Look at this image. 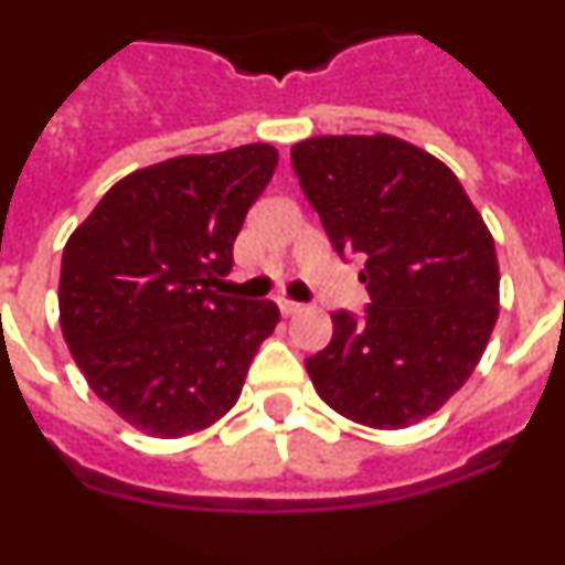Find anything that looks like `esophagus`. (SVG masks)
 I'll list each match as a JSON object with an SVG mask.
<instances>
[{"label":"esophagus","instance_id":"34e87169","mask_svg":"<svg viewBox=\"0 0 565 565\" xmlns=\"http://www.w3.org/2000/svg\"><path fill=\"white\" fill-rule=\"evenodd\" d=\"M299 311H302L299 302H294V299H279V313H282V317H294V313Z\"/></svg>","mask_w":565,"mask_h":565}]
</instances>
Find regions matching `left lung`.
I'll use <instances>...</instances> for the list:
<instances>
[{"mask_svg": "<svg viewBox=\"0 0 565 565\" xmlns=\"http://www.w3.org/2000/svg\"><path fill=\"white\" fill-rule=\"evenodd\" d=\"M294 172L339 254H362L371 306L331 313L306 359L319 398L351 422L402 430L463 387L498 322L495 239L436 154L396 135H319Z\"/></svg>", "mask_w": 565, "mask_h": 565, "instance_id": "left-lung-1", "label": "left lung"}]
</instances>
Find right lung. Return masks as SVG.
<instances>
[{
    "mask_svg": "<svg viewBox=\"0 0 565 565\" xmlns=\"http://www.w3.org/2000/svg\"><path fill=\"white\" fill-rule=\"evenodd\" d=\"M271 143L135 169L70 234L58 279L64 342L135 430L181 438L226 416L271 337V299L214 291L246 212L277 169Z\"/></svg>",
    "mask_w": 565,
    "mask_h": 565,
    "instance_id": "right-lung-1",
    "label": "right lung"
}]
</instances>
